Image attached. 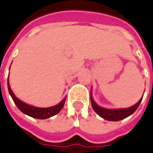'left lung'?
Here are the masks:
<instances>
[{
    "label": "left lung",
    "instance_id": "obj_1",
    "mask_svg": "<svg viewBox=\"0 0 153 153\" xmlns=\"http://www.w3.org/2000/svg\"><path fill=\"white\" fill-rule=\"evenodd\" d=\"M142 98L139 100L135 105H134L131 107L128 108H120V109H106L100 106L97 105L94 99L90 95V100H91L92 107L94 110V111L97 113L100 117L107 121H120L129 117L132 115L139 107L140 104L142 100Z\"/></svg>",
    "mask_w": 153,
    "mask_h": 153
}]
</instances>
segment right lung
<instances>
[{"label": "right lung", "instance_id": "add662e5", "mask_svg": "<svg viewBox=\"0 0 153 153\" xmlns=\"http://www.w3.org/2000/svg\"><path fill=\"white\" fill-rule=\"evenodd\" d=\"M7 88H8L9 94L13 99V100L14 101L15 105H17V107L23 113L28 115L31 117H34V118L47 119V118H49L54 115L58 114L61 111V109L64 107V105L65 102V97L62 100V101H60L58 105H56L54 106H51V107H48V108L36 107V106H33V105L23 102L22 100H20L19 99H18L15 96L13 92L11 89V87L9 84V80H7Z\"/></svg>", "mask_w": 153, "mask_h": 153}]
</instances>
